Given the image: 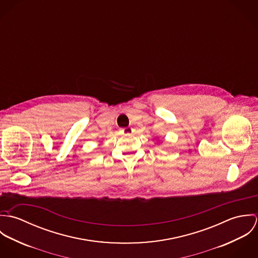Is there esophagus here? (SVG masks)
Listing matches in <instances>:
<instances>
[{
	"mask_svg": "<svg viewBox=\"0 0 258 258\" xmlns=\"http://www.w3.org/2000/svg\"><path fill=\"white\" fill-rule=\"evenodd\" d=\"M133 128L132 127H125V128H123L122 129V133L124 134V135H131L132 133H133Z\"/></svg>",
	"mask_w": 258,
	"mask_h": 258,
	"instance_id": "1",
	"label": "esophagus"
}]
</instances>
